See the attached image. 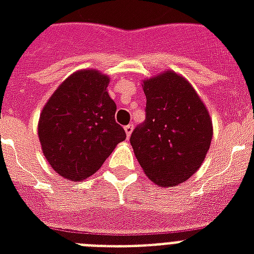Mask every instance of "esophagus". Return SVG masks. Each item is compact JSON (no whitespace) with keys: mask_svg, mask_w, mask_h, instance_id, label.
Segmentation results:
<instances>
[{"mask_svg":"<svg viewBox=\"0 0 254 254\" xmlns=\"http://www.w3.org/2000/svg\"><path fill=\"white\" fill-rule=\"evenodd\" d=\"M131 131H133V124H129V125L125 127V133H127V137L131 134Z\"/></svg>","mask_w":254,"mask_h":254,"instance_id":"34e87169","label":"esophagus"}]
</instances>
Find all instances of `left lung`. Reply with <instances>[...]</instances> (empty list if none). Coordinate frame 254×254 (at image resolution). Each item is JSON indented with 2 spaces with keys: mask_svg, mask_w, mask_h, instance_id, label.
<instances>
[{
  "mask_svg": "<svg viewBox=\"0 0 254 254\" xmlns=\"http://www.w3.org/2000/svg\"><path fill=\"white\" fill-rule=\"evenodd\" d=\"M146 119L130 135L146 177L174 187L196 173L212 139V120L192 85L174 71L143 80Z\"/></svg>",
  "mask_w": 254,
  "mask_h": 254,
  "instance_id": "left-lung-1",
  "label": "left lung"
}]
</instances>
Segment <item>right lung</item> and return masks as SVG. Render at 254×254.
Returning a JSON list of instances; mask_svg holds the SVG:
<instances>
[{"label": "right lung", "instance_id": "1", "mask_svg": "<svg viewBox=\"0 0 254 254\" xmlns=\"http://www.w3.org/2000/svg\"><path fill=\"white\" fill-rule=\"evenodd\" d=\"M109 77L97 69L72 73L54 92L38 123L42 151L50 166L68 181L87 179L127 138L116 123Z\"/></svg>", "mask_w": 254, "mask_h": 254}]
</instances>
